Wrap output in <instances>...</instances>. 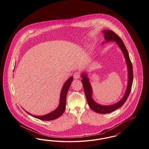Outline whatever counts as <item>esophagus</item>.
<instances>
[{"label": "esophagus", "mask_w": 149, "mask_h": 149, "mask_svg": "<svg viewBox=\"0 0 149 149\" xmlns=\"http://www.w3.org/2000/svg\"><path fill=\"white\" fill-rule=\"evenodd\" d=\"M80 77V74L79 72H75L74 74V78L75 79H78Z\"/></svg>", "instance_id": "esophagus-1"}]
</instances>
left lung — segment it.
<instances>
[{
    "label": "left lung",
    "instance_id": "1",
    "mask_svg": "<svg viewBox=\"0 0 149 149\" xmlns=\"http://www.w3.org/2000/svg\"><path fill=\"white\" fill-rule=\"evenodd\" d=\"M102 32L104 33V37L106 40V42L114 41L117 44L118 47L120 48L125 57L128 70L127 86L123 97L117 103L111 105H108V106L101 105L94 101V100L92 98V88L89 82V79L88 77V75L86 74V73H85V72H83L81 74V78H82L81 82L83 83L86 98L87 100L89 106L93 111H94L97 113L106 114L111 113L114 111L118 109L119 108H120V107L122 106L123 104L125 103V102L126 101L130 95V93L131 92L132 85L133 83L134 75H133L132 65L131 62L129 55H128V52L126 46L124 45V43L123 42L121 38L117 34H116L114 32L111 30L104 29L102 31ZM103 43H104V41L102 43V45Z\"/></svg>",
    "mask_w": 149,
    "mask_h": 149
}]
</instances>
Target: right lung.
<instances>
[{"instance_id":"add662e5","label":"right lung","mask_w":149,"mask_h":149,"mask_svg":"<svg viewBox=\"0 0 149 149\" xmlns=\"http://www.w3.org/2000/svg\"><path fill=\"white\" fill-rule=\"evenodd\" d=\"M73 80V78L71 76V77L69 78L66 81L64 84V85L62 88L61 93H60V102H59V105L57 107L56 109L54 110V111L50 112L49 113L43 115V116H35L32 115L31 113L25 111L27 113L33 116V117H35L37 119L41 120H55L59 117H60L65 111V108H66V98L67 93L68 92V90L69 89L70 86L71 85V82Z\"/></svg>"}]
</instances>
